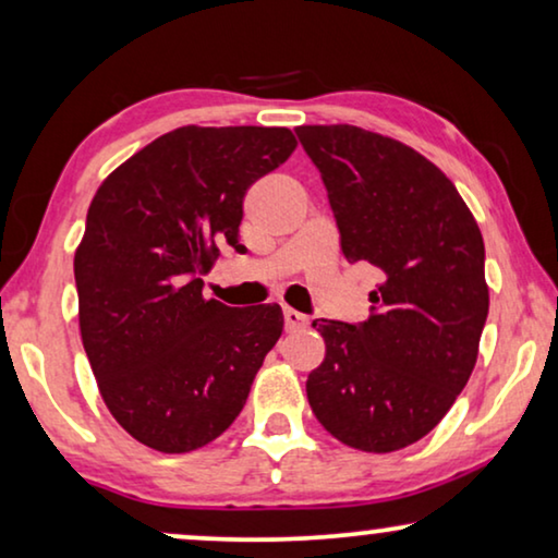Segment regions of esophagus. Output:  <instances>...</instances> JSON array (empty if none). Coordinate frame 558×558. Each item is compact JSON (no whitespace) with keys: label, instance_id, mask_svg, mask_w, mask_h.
<instances>
[{"label":"esophagus","instance_id":"1","mask_svg":"<svg viewBox=\"0 0 558 558\" xmlns=\"http://www.w3.org/2000/svg\"><path fill=\"white\" fill-rule=\"evenodd\" d=\"M281 315H284V330H287V332L302 330V327H307V323H310V319L304 317L302 312L289 310V307H284V312H281Z\"/></svg>","mask_w":558,"mask_h":558}]
</instances>
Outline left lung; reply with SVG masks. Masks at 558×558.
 I'll return each mask as SVG.
<instances>
[{
    "mask_svg": "<svg viewBox=\"0 0 558 558\" xmlns=\"http://www.w3.org/2000/svg\"><path fill=\"white\" fill-rule=\"evenodd\" d=\"M294 132L323 174L342 254L380 271L365 323H312L325 340L312 414L342 445L396 452L445 418L477 363L483 233L452 180L407 144L350 124Z\"/></svg>",
    "mask_w": 558,
    "mask_h": 558,
    "instance_id": "8db88e82",
    "label": "left lung"
}]
</instances>
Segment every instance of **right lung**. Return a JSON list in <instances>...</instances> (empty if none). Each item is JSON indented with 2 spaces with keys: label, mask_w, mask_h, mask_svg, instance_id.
<instances>
[{
  "label": "right lung",
  "mask_w": 558,
  "mask_h": 558,
  "mask_svg": "<svg viewBox=\"0 0 558 558\" xmlns=\"http://www.w3.org/2000/svg\"><path fill=\"white\" fill-rule=\"evenodd\" d=\"M296 147L284 126H180L96 190L75 248L78 325L111 416L165 454L220 437L284 317L205 300L218 246L239 248L243 197Z\"/></svg>",
  "instance_id": "add662e5"
}]
</instances>
